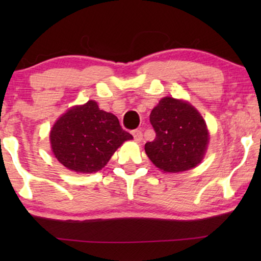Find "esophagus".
I'll use <instances>...</instances> for the list:
<instances>
[{"label": "esophagus", "mask_w": 261, "mask_h": 261, "mask_svg": "<svg viewBox=\"0 0 261 261\" xmlns=\"http://www.w3.org/2000/svg\"><path fill=\"white\" fill-rule=\"evenodd\" d=\"M133 137H134V140L137 142H140L142 140V132L139 130V129H135L133 130Z\"/></svg>", "instance_id": "esophagus-1"}]
</instances>
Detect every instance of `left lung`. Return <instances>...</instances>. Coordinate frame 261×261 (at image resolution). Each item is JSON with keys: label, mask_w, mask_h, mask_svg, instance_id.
<instances>
[{"label": "left lung", "mask_w": 261, "mask_h": 261, "mask_svg": "<svg viewBox=\"0 0 261 261\" xmlns=\"http://www.w3.org/2000/svg\"><path fill=\"white\" fill-rule=\"evenodd\" d=\"M149 121L155 139L146 142L151 162L164 172H181L202 162L209 142V132L201 114L190 103L164 97L153 108Z\"/></svg>", "instance_id": "8db88e82"}]
</instances>
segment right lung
<instances>
[{
  "label": "right lung",
  "mask_w": 261,
  "mask_h": 261,
  "mask_svg": "<svg viewBox=\"0 0 261 261\" xmlns=\"http://www.w3.org/2000/svg\"><path fill=\"white\" fill-rule=\"evenodd\" d=\"M132 139L119 119L99 109L95 101L67 110L49 133L52 152L58 162L81 173L97 172L124 141Z\"/></svg>",
  "instance_id": "1"
}]
</instances>
